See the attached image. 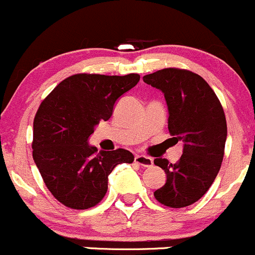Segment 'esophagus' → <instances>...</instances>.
Returning a JSON list of instances; mask_svg holds the SVG:
<instances>
[{"label": "esophagus", "instance_id": "34e87169", "mask_svg": "<svg viewBox=\"0 0 255 255\" xmlns=\"http://www.w3.org/2000/svg\"><path fill=\"white\" fill-rule=\"evenodd\" d=\"M135 162L138 163L140 166L142 167H150L152 166V158L147 157V156H143V155H135Z\"/></svg>", "mask_w": 255, "mask_h": 255}]
</instances>
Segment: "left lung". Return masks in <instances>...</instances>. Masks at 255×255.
<instances>
[{
	"label": "left lung",
	"instance_id": "1",
	"mask_svg": "<svg viewBox=\"0 0 255 255\" xmlns=\"http://www.w3.org/2000/svg\"><path fill=\"white\" fill-rule=\"evenodd\" d=\"M143 82L163 93L168 131L183 142L177 162L153 160L167 178L153 196L167 207H186L207 192L219 172L227 140L223 108L208 83L190 70L166 68L145 75Z\"/></svg>",
	"mask_w": 255,
	"mask_h": 255
}]
</instances>
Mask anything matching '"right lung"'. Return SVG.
<instances>
[{
    "label": "right lung",
    "mask_w": 255,
    "mask_h": 255,
    "mask_svg": "<svg viewBox=\"0 0 255 255\" xmlns=\"http://www.w3.org/2000/svg\"><path fill=\"white\" fill-rule=\"evenodd\" d=\"M138 80V74H75L42 102L33 122V160L48 190L67 207H94L104 198L115 166L133 161L130 151L98 152L88 140Z\"/></svg>",
    "instance_id": "obj_1"
}]
</instances>
